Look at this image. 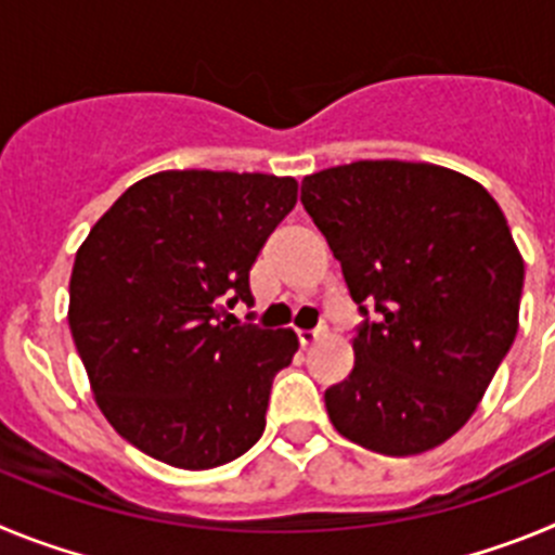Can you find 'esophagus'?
I'll return each instance as SVG.
<instances>
[{"mask_svg": "<svg viewBox=\"0 0 555 555\" xmlns=\"http://www.w3.org/2000/svg\"><path fill=\"white\" fill-rule=\"evenodd\" d=\"M322 333H325V325L313 327V331H297V338H300L302 347H308V345H313V341H317V338H320Z\"/></svg>", "mask_w": 555, "mask_h": 555, "instance_id": "34e87169", "label": "esophagus"}]
</instances>
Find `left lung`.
<instances>
[{"label": "left lung", "mask_w": 555, "mask_h": 555, "mask_svg": "<svg viewBox=\"0 0 555 555\" xmlns=\"http://www.w3.org/2000/svg\"><path fill=\"white\" fill-rule=\"evenodd\" d=\"M364 322L325 391L333 428L416 455L467 423L517 336L526 267L492 194L459 171L356 160L302 180Z\"/></svg>", "instance_id": "obj_1"}]
</instances>
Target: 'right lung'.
<instances>
[{
	"instance_id": "obj_1",
	"label": "right lung",
	"mask_w": 555,
	"mask_h": 555,
	"mask_svg": "<svg viewBox=\"0 0 555 555\" xmlns=\"http://www.w3.org/2000/svg\"><path fill=\"white\" fill-rule=\"evenodd\" d=\"M294 203V178L158 171L91 228L68 283V327L96 405L132 448L210 469L261 439L297 336L242 325L228 308L253 306L249 269Z\"/></svg>"
}]
</instances>
